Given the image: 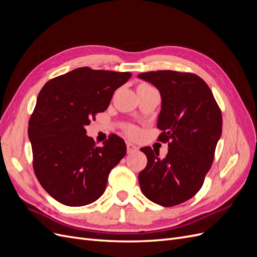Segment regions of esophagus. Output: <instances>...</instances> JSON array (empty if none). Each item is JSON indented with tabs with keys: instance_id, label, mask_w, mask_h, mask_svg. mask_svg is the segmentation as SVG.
Listing matches in <instances>:
<instances>
[{
	"instance_id": "1",
	"label": "esophagus",
	"mask_w": 257,
	"mask_h": 257,
	"mask_svg": "<svg viewBox=\"0 0 257 257\" xmlns=\"http://www.w3.org/2000/svg\"><path fill=\"white\" fill-rule=\"evenodd\" d=\"M126 148H127V153H132V152H136L138 150V147L133 145L132 143H127L126 144Z\"/></svg>"
}]
</instances>
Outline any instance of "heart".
<instances>
[{
	"label": "heart",
	"instance_id": "obj_1",
	"mask_svg": "<svg viewBox=\"0 0 257 257\" xmlns=\"http://www.w3.org/2000/svg\"><path fill=\"white\" fill-rule=\"evenodd\" d=\"M141 87H150V85L147 83H139L137 88H141ZM125 132H126V135L130 137H134L137 135V130L134 126H127Z\"/></svg>",
	"mask_w": 257,
	"mask_h": 257
}]
</instances>
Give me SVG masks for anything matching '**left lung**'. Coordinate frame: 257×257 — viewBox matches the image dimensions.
Instances as JSON below:
<instances>
[{
	"label": "left lung",
	"instance_id": "8db88e82",
	"mask_svg": "<svg viewBox=\"0 0 257 257\" xmlns=\"http://www.w3.org/2000/svg\"><path fill=\"white\" fill-rule=\"evenodd\" d=\"M138 77L157 87L162 108L159 141L168 143L164 159L150 147L141 149L148 159L138 175L144 195L163 207L192 198L211 168L222 134V113L208 84L195 74L157 71Z\"/></svg>",
	"mask_w": 257,
	"mask_h": 257
}]
</instances>
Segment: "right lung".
Returning a JSON list of instances; mask_svg holds the SVG:
<instances>
[{"mask_svg": "<svg viewBox=\"0 0 257 257\" xmlns=\"http://www.w3.org/2000/svg\"><path fill=\"white\" fill-rule=\"evenodd\" d=\"M132 74L79 67L46 83L29 120L33 169L44 190L69 207L89 205L103 195L110 170L126 153L111 134L96 147L84 126L109 106L114 91Z\"/></svg>", "mask_w": 257, "mask_h": 257, "instance_id": "1", "label": "right lung"}]
</instances>
